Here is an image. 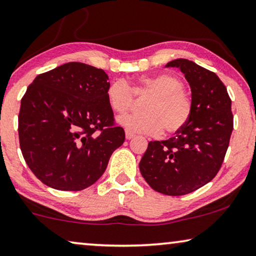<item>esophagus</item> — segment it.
Masks as SVG:
<instances>
[{
  "label": "esophagus",
  "instance_id": "34e87169",
  "mask_svg": "<svg viewBox=\"0 0 256 256\" xmlns=\"http://www.w3.org/2000/svg\"><path fill=\"white\" fill-rule=\"evenodd\" d=\"M125 134H126V139H132L134 137V134H132V132L128 130L125 131Z\"/></svg>",
  "mask_w": 256,
  "mask_h": 256
}]
</instances>
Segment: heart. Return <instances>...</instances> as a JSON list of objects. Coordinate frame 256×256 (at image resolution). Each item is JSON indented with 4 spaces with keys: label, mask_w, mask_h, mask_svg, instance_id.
I'll list each match as a JSON object with an SVG mask.
<instances>
[{
    "label": "heart",
    "mask_w": 256,
    "mask_h": 256,
    "mask_svg": "<svg viewBox=\"0 0 256 256\" xmlns=\"http://www.w3.org/2000/svg\"><path fill=\"white\" fill-rule=\"evenodd\" d=\"M134 96L148 100L143 106L145 114H130L119 119L131 132L156 136L164 130L168 134H174L182 131L192 118V100L186 94L184 82L172 74L143 76L134 86L118 79L110 84L106 90L110 108L117 114H124L132 108Z\"/></svg>",
    "instance_id": "obj_1"
}]
</instances>
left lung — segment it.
I'll return each instance as SVG.
<instances>
[{
    "mask_svg": "<svg viewBox=\"0 0 256 256\" xmlns=\"http://www.w3.org/2000/svg\"><path fill=\"white\" fill-rule=\"evenodd\" d=\"M178 67L192 87V114L186 128L168 140L150 142L139 169L148 186L180 196L206 186L218 174L234 128L227 88L212 70L186 59L168 62Z\"/></svg>",
    "mask_w": 256,
    "mask_h": 256,
    "instance_id": "8db88e82",
    "label": "left lung"
}]
</instances>
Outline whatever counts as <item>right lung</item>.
<instances>
[{"mask_svg": "<svg viewBox=\"0 0 256 256\" xmlns=\"http://www.w3.org/2000/svg\"><path fill=\"white\" fill-rule=\"evenodd\" d=\"M108 76L82 62L41 73L21 99L22 156L46 186L78 192L96 183L125 140L110 108Z\"/></svg>", "mask_w": 256, "mask_h": 256, "instance_id": "obj_1", "label": "right lung"}]
</instances>
